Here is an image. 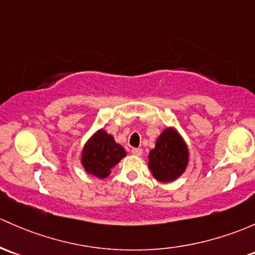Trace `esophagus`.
Returning <instances> with one entry per match:
<instances>
[{
    "mask_svg": "<svg viewBox=\"0 0 255 255\" xmlns=\"http://www.w3.org/2000/svg\"><path fill=\"white\" fill-rule=\"evenodd\" d=\"M132 154L135 155V156H140V155L143 154V149H140V148H133V149H132Z\"/></svg>",
    "mask_w": 255,
    "mask_h": 255,
    "instance_id": "1",
    "label": "esophagus"
}]
</instances>
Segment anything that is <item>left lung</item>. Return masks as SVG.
<instances>
[{"label": "left lung", "mask_w": 255, "mask_h": 255, "mask_svg": "<svg viewBox=\"0 0 255 255\" xmlns=\"http://www.w3.org/2000/svg\"><path fill=\"white\" fill-rule=\"evenodd\" d=\"M149 168L157 181L172 182L186 170L189 160L188 146L175 128H166L149 152Z\"/></svg>", "instance_id": "obj_1"}]
</instances>
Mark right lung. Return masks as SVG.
Here are the masks:
<instances>
[{
    "instance_id": "obj_1",
    "label": "right lung",
    "mask_w": 255,
    "mask_h": 255,
    "mask_svg": "<svg viewBox=\"0 0 255 255\" xmlns=\"http://www.w3.org/2000/svg\"><path fill=\"white\" fill-rule=\"evenodd\" d=\"M125 156V149L115 141L114 136L99 129L83 148L82 165L89 175L106 178L111 168Z\"/></svg>"
}]
</instances>
